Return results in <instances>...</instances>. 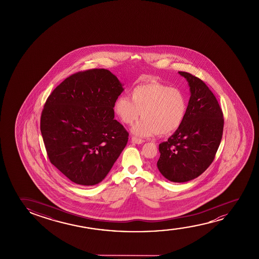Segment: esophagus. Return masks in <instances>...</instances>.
<instances>
[{"label": "esophagus", "mask_w": 259, "mask_h": 259, "mask_svg": "<svg viewBox=\"0 0 259 259\" xmlns=\"http://www.w3.org/2000/svg\"><path fill=\"white\" fill-rule=\"evenodd\" d=\"M132 142L135 143V144H142V143L144 142V141L142 140V139L137 138V137H133L132 138Z\"/></svg>", "instance_id": "esophagus-1"}]
</instances>
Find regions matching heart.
<instances>
[{
    "mask_svg": "<svg viewBox=\"0 0 259 259\" xmlns=\"http://www.w3.org/2000/svg\"><path fill=\"white\" fill-rule=\"evenodd\" d=\"M188 102L184 93L159 82L135 87L131 98L118 97L113 104L114 113L124 124H132L135 135L148 137L158 134L168 135L176 131L184 120Z\"/></svg>",
    "mask_w": 259,
    "mask_h": 259,
    "instance_id": "b5f03b06",
    "label": "heart"
}]
</instances>
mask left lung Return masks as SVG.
<instances>
[{
	"label": "left lung",
	"mask_w": 259,
	"mask_h": 259,
	"mask_svg": "<svg viewBox=\"0 0 259 259\" xmlns=\"http://www.w3.org/2000/svg\"><path fill=\"white\" fill-rule=\"evenodd\" d=\"M191 96L184 120L166 142L159 144L157 168L172 182H187L205 171L215 158L223 135V112L213 93L200 78L179 71Z\"/></svg>",
	"instance_id": "left-lung-1"
}]
</instances>
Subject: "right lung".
Here are the masks:
<instances>
[{
	"mask_svg": "<svg viewBox=\"0 0 259 259\" xmlns=\"http://www.w3.org/2000/svg\"><path fill=\"white\" fill-rule=\"evenodd\" d=\"M123 91L110 71L92 69L71 75L48 97L40 117L47 154L76 184L100 183L126 145L129 134L114 119Z\"/></svg>",
	"mask_w": 259,
	"mask_h": 259,
	"instance_id": "1",
	"label": "right lung"
}]
</instances>
